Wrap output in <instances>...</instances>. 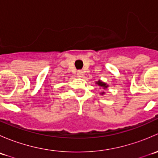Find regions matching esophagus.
Here are the masks:
<instances>
[{
	"label": "esophagus",
	"mask_w": 158,
	"mask_h": 158,
	"mask_svg": "<svg viewBox=\"0 0 158 158\" xmlns=\"http://www.w3.org/2000/svg\"><path fill=\"white\" fill-rule=\"evenodd\" d=\"M77 76L79 78H82L84 76V73L82 70H79V71L77 72Z\"/></svg>",
	"instance_id": "esophagus-1"
}]
</instances>
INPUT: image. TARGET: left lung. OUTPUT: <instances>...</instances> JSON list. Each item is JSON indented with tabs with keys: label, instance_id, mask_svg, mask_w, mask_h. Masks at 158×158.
I'll return each instance as SVG.
<instances>
[{
	"label": "left lung",
	"instance_id": "1",
	"mask_svg": "<svg viewBox=\"0 0 158 158\" xmlns=\"http://www.w3.org/2000/svg\"><path fill=\"white\" fill-rule=\"evenodd\" d=\"M95 85H98V86L101 87V88H102V89H107L109 87V85H107V83H106V82H102V81H101V80H100V79H99V80L96 81V82H95ZM105 94H106V92H100V95H104Z\"/></svg>",
	"mask_w": 158,
	"mask_h": 158
}]
</instances>
